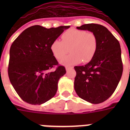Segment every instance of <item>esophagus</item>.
Masks as SVG:
<instances>
[{"instance_id": "34e87169", "label": "esophagus", "mask_w": 130, "mask_h": 130, "mask_svg": "<svg viewBox=\"0 0 130 130\" xmlns=\"http://www.w3.org/2000/svg\"><path fill=\"white\" fill-rule=\"evenodd\" d=\"M71 68H73V67H71V66H66L65 67V69H66V70H69V69H71Z\"/></svg>"}]
</instances>
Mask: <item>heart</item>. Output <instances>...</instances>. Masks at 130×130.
Returning a JSON list of instances; mask_svg holds the SVG:
<instances>
[{
  "mask_svg": "<svg viewBox=\"0 0 130 130\" xmlns=\"http://www.w3.org/2000/svg\"><path fill=\"white\" fill-rule=\"evenodd\" d=\"M62 41L57 39L51 44V48L55 58L60 60L69 53L72 54L61 59L63 65H75L83 61L88 63L94 57L97 50V40L92 32L85 30L69 29L62 34Z\"/></svg>",
  "mask_w": 130,
  "mask_h": 130,
  "instance_id": "heart-1",
  "label": "heart"
}]
</instances>
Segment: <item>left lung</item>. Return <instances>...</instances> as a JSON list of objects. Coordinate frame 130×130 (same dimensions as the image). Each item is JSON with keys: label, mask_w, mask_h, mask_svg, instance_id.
Returning <instances> with one entry per match:
<instances>
[{"label": "left lung", "mask_w": 130, "mask_h": 130, "mask_svg": "<svg viewBox=\"0 0 130 130\" xmlns=\"http://www.w3.org/2000/svg\"><path fill=\"white\" fill-rule=\"evenodd\" d=\"M77 29L92 32L97 40L94 57L83 66L74 67L75 92L84 101L99 104L113 94L123 73L121 51L119 41L103 25L89 23Z\"/></svg>", "instance_id": "obj_1"}]
</instances>
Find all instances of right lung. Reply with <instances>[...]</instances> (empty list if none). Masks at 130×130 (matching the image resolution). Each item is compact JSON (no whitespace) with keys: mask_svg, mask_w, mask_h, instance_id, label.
<instances>
[{"mask_svg":"<svg viewBox=\"0 0 130 130\" xmlns=\"http://www.w3.org/2000/svg\"><path fill=\"white\" fill-rule=\"evenodd\" d=\"M69 27L47 29L34 25L25 29L13 42L8 74L11 84L23 101L41 105L55 95L58 82L66 70L60 65L55 71H48L58 65L51 46Z\"/></svg>","mask_w":130,"mask_h":130,"instance_id":"add662e5","label":"right lung"}]
</instances>
